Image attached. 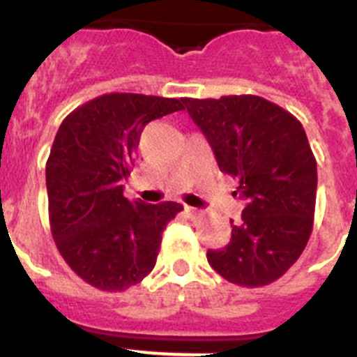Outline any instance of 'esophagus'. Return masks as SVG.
<instances>
[{"label": "esophagus", "instance_id": "obj_1", "mask_svg": "<svg viewBox=\"0 0 357 357\" xmlns=\"http://www.w3.org/2000/svg\"><path fill=\"white\" fill-rule=\"evenodd\" d=\"M184 211H185V213H188L189 216H191V218H197V216H200V211H198L197 207L185 206V207H184Z\"/></svg>", "mask_w": 357, "mask_h": 357}]
</instances>
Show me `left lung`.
Masks as SVG:
<instances>
[{
	"label": "left lung",
	"instance_id": "1",
	"mask_svg": "<svg viewBox=\"0 0 357 357\" xmlns=\"http://www.w3.org/2000/svg\"><path fill=\"white\" fill-rule=\"evenodd\" d=\"M218 166L238 181L245 200L241 222L222 250L207 261L232 284L259 288L284 275L301 257L313 230L317 159L301 121L254 94L184 98Z\"/></svg>",
	"mask_w": 357,
	"mask_h": 357
}]
</instances>
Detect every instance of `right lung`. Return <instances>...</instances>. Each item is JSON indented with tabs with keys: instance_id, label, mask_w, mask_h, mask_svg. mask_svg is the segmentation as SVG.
<instances>
[{
	"instance_id": "obj_1",
	"label": "right lung",
	"mask_w": 357,
	"mask_h": 357,
	"mask_svg": "<svg viewBox=\"0 0 357 357\" xmlns=\"http://www.w3.org/2000/svg\"><path fill=\"white\" fill-rule=\"evenodd\" d=\"M184 110V98L110 93L75 109L46 162L50 225L73 272L102 291H125L153 270L176 202L123 197L146 123Z\"/></svg>"
}]
</instances>
